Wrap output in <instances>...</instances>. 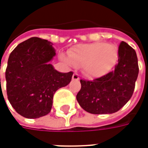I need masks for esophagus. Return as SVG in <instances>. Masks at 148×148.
I'll return each mask as SVG.
<instances>
[{
    "instance_id": "esophagus-1",
    "label": "esophagus",
    "mask_w": 148,
    "mask_h": 148,
    "mask_svg": "<svg viewBox=\"0 0 148 148\" xmlns=\"http://www.w3.org/2000/svg\"><path fill=\"white\" fill-rule=\"evenodd\" d=\"M72 79L73 80H79V75L77 73H74L72 76Z\"/></svg>"
}]
</instances>
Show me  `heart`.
<instances>
[{"label":"heart","instance_id":"heart-1","mask_svg":"<svg viewBox=\"0 0 148 148\" xmlns=\"http://www.w3.org/2000/svg\"><path fill=\"white\" fill-rule=\"evenodd\" d=\"M68 55H60L62 61L71 66H82L86 75L98 77L107 74L118 59V49L112 43L97 42L78 45L69 51Z\"/></svg>","mask_w":148,"mask_h":148}]
</instances>
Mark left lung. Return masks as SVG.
I'll return each instance as SVG.
<instances>
[{"label": "left lung", "instance_id": "1", "mask_svg": "<svg viewBox=\"0 0 148 148\" xmlns=\"http://www.w3.org/2000/svg\"><path fill=\"white\" fill-rule=\"evenodd\" d=\"M139 74L136 53L124 41L118 48L114 71L93 81L81 79L77 102L92 114H109L119 111L130 100Z\"/></svg>", "mask_w": 148, "mask_h": 148}]
</instances>
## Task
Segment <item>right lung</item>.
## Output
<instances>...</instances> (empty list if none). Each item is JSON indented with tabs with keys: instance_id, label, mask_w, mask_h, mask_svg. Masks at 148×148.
Masks as SVG:
<instances>
[{
	"instance_id": "1",
	"label": "right lung",
	"mask_w": 148,
	"mask_h": 148,
	"mask_svg": "<svg viewBox=\"0 0 148 148\" xmlns=\"http://www.w3.org/2000/svg\"><path fill=\"white\" fill-rule=\"evenodd\" d=\"M55 55L52 43L32 37L11 52L5 71L9 102L22 116L36 119L51 110L53 96L71 82L73 72L60 73L49 62Z\"/></svg>"
}]
</instances>
